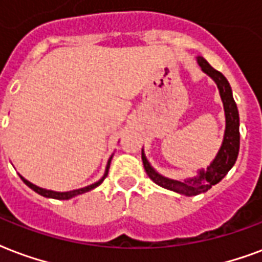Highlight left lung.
I'll use <instances>...</instances> for the list:
<instances>
[{
  "label": "left lung",
  "instance_id": "left-lung-1",
  "mask_svg": "<svg viewBox=\"0 0 262 262\" xmlns=\"http://www.w3.org/2000/svg\"><path fill=\"white\" fill-rule=\"evenodd\" d=\"M198 64L201 66V69L207 75H210L214 79V82L219 86L223 104H224L225 122H227L224 141H223V145H221L217 157L214 158V161L210 163V166L207 167L206 170L199 171L198 177L184 180V181H177V180L166 179V177L157 173L148 163L144 152L141 154L145 171L155 184L161 185L163 188L170 189V191H174V192L183 193L185 196H193L198 193L206 192L207 189L211 188V185H215L224 179L225 174L231 170V167L236 162L237 154H239V143H241L239 113H237L236 103L232 97V91H231L227 78L220 71L213 69L203 57H198Z\"/></svg>",
  "mask_w": 262,
  "mask_h": 262
}]
</instances>
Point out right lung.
<instances>
[{"label":"right lung","mask_w":262,"mask_h":262,"mask_svg":"<svg viewBox=\"0 0 262 262\" xmlns=\"http://www.w3.org/2000/svg\"><path fill=\"white\" fill-rule=\"evenodd\" d=\"M110 163H111V158H110L108 163H107V169H105L104 176H103V177H101V179H100L97 183H95V184H92V185H88V187H85V188H79V189H74V191H69V192H56V191H49V189L39 188V187H37V185L31 184L30 181H27L26 179H23L21 176H20V179L23 180V183H25L26 185H29L30 188L33 189V191H35V192L39 193V195H42V196L53 198V199H60V201H66V199H71V198L77 196V195H81V193H85V192H88V191H91V189L96 188V187H99V185L101 184L103 181H104V179L107 177V174H108Z\"/></svg>","instance_id":"add662e5"}]
</instances>
